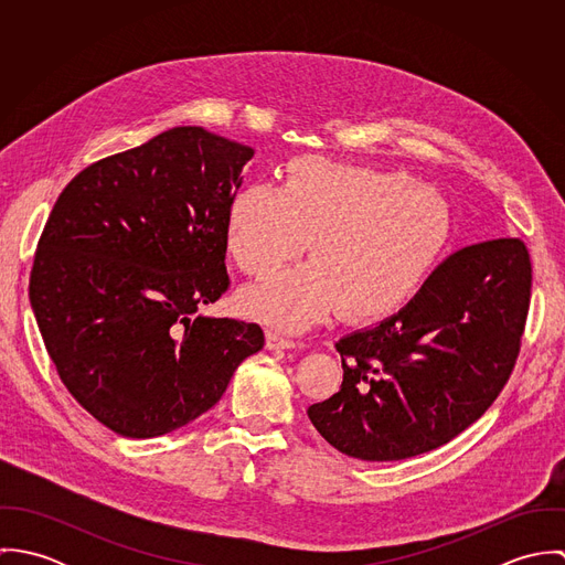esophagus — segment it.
Masks as SVG:
<instances>
[{"instance_id":"esophagus-1","label":"esophagus","mask_w":565,"mask_h":565,"mask_svg":"<svg viewBox=\"0 0 565 565\" xmlns=\"http://www.w3.org/2000/svg\"><path fill=\"white\" fill-rule=\"evenodd\" d=\"M265 339H267V348H298L300 345V341H296L294 337H287L278 330H267Z\"/></svg>"}]
</instances>
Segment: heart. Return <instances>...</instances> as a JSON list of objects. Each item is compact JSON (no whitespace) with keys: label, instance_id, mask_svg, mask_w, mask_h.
<instances>
[{"label":"heart","instance_id":"obj_1","mask_svg":"<svg viewBox=\"0 0 565 565\" xmlns=\"http://www.w3.org/2000/svg\"><path fill=\"white\" fill-rule=\"evenodd\" d=\"M452 237L448 200L403 171L300 157L282 184L252 182L226 209L224 245L243 274L265 278L307 245L311 263L243 289L252 318L305 328L341 307L379 320L430 278Z\"/></svg>","mask_w":565,"mask_h":565}]
</instances>
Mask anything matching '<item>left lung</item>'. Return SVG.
<instances>
[{"mask_svg": "<svg viewBox=\"0 0 565 565\" xmlns=\"http://www.w3.org/2000/svg\"><path fill=\"white\" fill-rule=\"evenodd\" d=\"M531 271L515 237L461 247L396 316L339 339L343 383L307 411L323 439L361 461H401L477 422L515 367Z\"/></svg>", "mask_w": 565, "mask_h": 565, "instance_id": "obj_1", "label": "left lung"}]
</instances>
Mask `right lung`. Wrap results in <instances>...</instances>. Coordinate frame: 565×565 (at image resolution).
<instances>
[{
	"mask_svg": "<svg viewBox=\"0 0 565 565\" xmlns=\"http://www.w3.org/2000/svg\"><path fill=\"white\" fill-rule=\"evenodd\" d=\"M254 150L200 126L93 162L58 195L30 302L70 394L117 435L171 433L224 396L265 343L204 318L231 287L224 226Z\"/></svg>",
	"mask_w": 565,
	"mask_h": 565,
	"instance_id": "right-lung-1",
	"label": "right lung"
}]
</instances>
